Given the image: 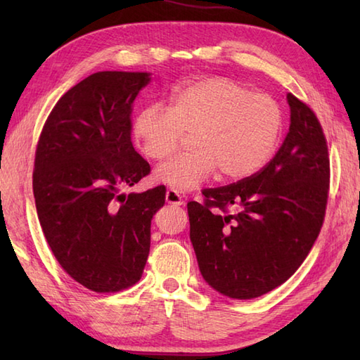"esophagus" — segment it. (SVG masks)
Here are the masks:
<instances>
[{"instance_id": "34e87169", "label": "esophagus", "mask_w": 360, "mask_h": 360, "mask_svg": "<svg viewBox=\"0 0 360 360\" xmlns=\"http://www.w3.org/2000/svg\"><path fill=\"white\" fill-rule=\"evenodd\" d=\"M165 201L168 204H173V205H182L184 201H182V196L176 192V190H167L165 192Z\"/></svg>"}]
</instances>
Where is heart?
<instances>
[{"instance_id":"b5f03b06","label":"heart","mask_w":360,"mask_h":360,"mask_svg":"<svg viewBox=\"0 0 360 360\" xmlns=\"http://www.w3.org/2000/svg\"><path fill=\"white\" fill-rule=\"evenodd\" d=\"M283 129V111L267 94L241 83L209 77L181 86L168 106L151 105L136 114L133 139L145 158L164 160L190 133L186 155L159 165L155 179L176 192H192L219 170L226 179H244L274 155Z\"/></svg>"}]
</instances>
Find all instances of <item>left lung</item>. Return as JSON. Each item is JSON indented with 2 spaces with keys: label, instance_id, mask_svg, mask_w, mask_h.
<instances>
[{
  "label": "left lung",
  "instance_id": "obj_1",
  "mask_svg": "<svg viewBox=\"0 0 360 360\" xmlns=\"http://www.w3.org/2000/svg\"><path fill=\"white\" fill-rule=\"evenodd\" d=\"M290 124L262 172L236 184L204 190L187 204L190 241L210 288L250 300L285 283L308 257L323 223L330 159L316 114L288 94ZM233 205L237 213L223 216Z\"/></svg>",
  "mask_w": 360,
  "mask_h": 360
}]
</instances>
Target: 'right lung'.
Returning a JSON list of instances; mask_svg holds the SVG:
<instances>
[{"label":"right lung","instance_id":"right-lung-1","mask_svg":"<svg viewBox=\"0 0 360 360\" xmlns=\"http://www.w3.org/2000/svg\"><path fill=\"white\" fill-rule=\"evenodd\" d=\"M150 72L102 71L53 106L35 153L34 198L52 254L94 292L141 280L165 187L122 193L150 173L131 143V105Z\"/></svg>","mask_w":360,"mask_h":360}]
</instances>
